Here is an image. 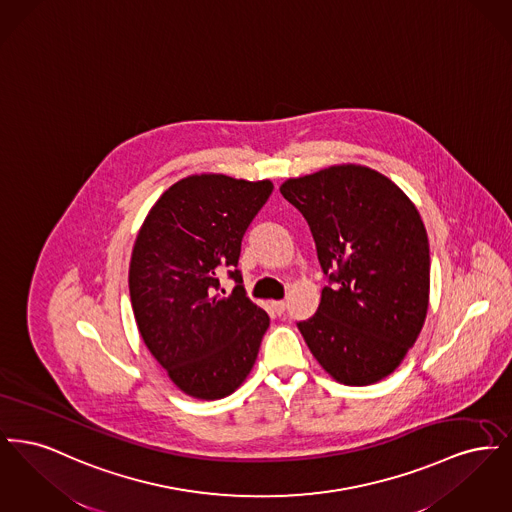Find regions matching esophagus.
I'll use <instances>...</instances> for the list:
<instances>
[{"label":"esophagus","mask_w":512,"mask_h":512,"mask_svg":"<svg viewBox=\"0 0 512 512\" xmlns=\"http://www.w3.org/2000/svg\"><path fill=\"white\" fill-rule=\"evenodd\" d=\"M272 309L276 315H282L286 311V301H272Z\"/></svg>","instance_id":"1"}]
</instances>
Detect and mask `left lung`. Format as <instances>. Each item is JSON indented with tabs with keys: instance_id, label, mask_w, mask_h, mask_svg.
Returning a JSON list of instances; mask_svg holds the SVG:
<instances>
[{
	"instance_id": "left-lung-1",
	"label": "left lung",
	"mask_w": 512,
	"mask_h": 512,
	"mask_svg": "<svg viewBox=\"0 0 512 512\" xmlns=\"http://www.w3.org/2000/svg\"><path fill=\"white\" fill-rule=\"evenodd\" d=\"M282 195L305 217L328 276L317 313L297 328L345 386H370L401 365L430 299V245L413 201L388 176L334 165L290 178Z\"/></svg>"
}]
</instances>
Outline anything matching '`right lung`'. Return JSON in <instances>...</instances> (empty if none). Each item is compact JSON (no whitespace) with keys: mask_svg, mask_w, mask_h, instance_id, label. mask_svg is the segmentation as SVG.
Returning a JSON list of instances; mask_svg holds the SVG:
<instances>
[{"mask_svg":"<svg viewBox=\"0 0 512 512\" xmlns=\"http://www.w3.org/2000/svg\"><path fill=\"white\" fill-rule=\"evenodd\" d=\"M272 188L270 180L192 174L157 199L134 242L128 288L140 336L176 388L195 399L238 390L270 324L236 267L245 230ZM226 266L237 288L222 298Z\"/></svg>","mask_w":512,"mask_h":512,"instance_id":"1","label":"right lung"}]
</instances>
